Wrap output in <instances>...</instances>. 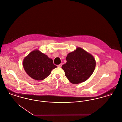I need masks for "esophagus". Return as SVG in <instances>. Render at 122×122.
I'll return each instance as SVG.
<instances>
[{
  "label": "esophagus",
  "mask_w": 122,
  "mask_h": 122,
  "mask_svg": "<svg viewBox=\"0 0 122 122\" xmlns=\"http://www.w3.org/2000/svg\"><path fill=\"white\" fill-rule=\"evenodd\" d=\"M62 65H63V64H62V63H61L60 64L57 65V67H61V66H62Z\"/></svg>",
  "instance_id": "obj_1"
}]
</instances>
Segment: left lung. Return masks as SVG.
I'll return each instance as SVG.
<instances>
[{
    "label": "left lung",
    "mask_w": 122,
    "mask_h": 122,
    "mask_svg": "<svg viewBox=\"0 0 122 122\" xmlns=\"http://www.w3.org/2000/svg\"><path fill=\"white\" fill-rule=\"evenodd\" d=\"M66 59L67 62L62 68L66 77L73 84L86 81L94 71L96 61L93 56L81 47H77L68 54Z\"/></svg>",
    "instance_id": "8db88e82"
}]
</instances>
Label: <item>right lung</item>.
<instances>
[{
	"label": "right lung",
	"mask_w": 122,
	"mask_h": 122,
	"mask_svg": "<svg viewBox=\"0 0 122 122\" xmlns=\"http://www.w3.org/2000/svg\"><path fill=\"white\" fill-rule=\"evenodd\" d=\"M23 66L29 76L36 80L46 78L51 71L57 67L52 59L37 49L32 51L24 58Z\"/></svg>",
	"instance_id": "add662e5"
}]
</instances>
